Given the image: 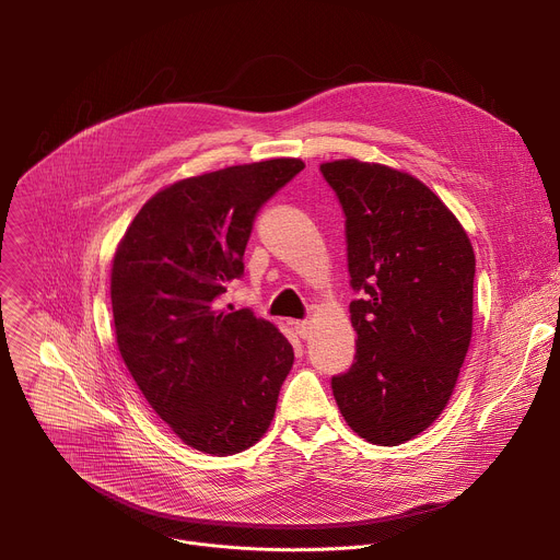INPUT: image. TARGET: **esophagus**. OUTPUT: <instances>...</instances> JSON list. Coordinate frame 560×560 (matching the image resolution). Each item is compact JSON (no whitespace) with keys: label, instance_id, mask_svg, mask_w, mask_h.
Returning a JSON list of instances; mask_svg holds the SVG:
<instances>
[{"label":"esophagus","instance_id":"esophagus-1","mask_svg":"<svg viewBox=\"0 0 560 560\" xmlns=\"http://www.w3.org/2000/svg\"><path fill=\"white\" fill-rule=\"evenodd\" d=\"M292 326H294V330H296V335H299L301 339H307V337H310V332H312L310 322H305V318H303V322H294Z\"/></svg>","mask_w":560,"mask_h":560}]
</instances>
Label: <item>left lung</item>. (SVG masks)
<instances>
[{"mask_svg":"<svg viewBox=\"0 0 560 560\" xmlns=\"http://www.w3.org/2000/svg\"><path fill=\"white\" fill-rule=\"evenodd\" d=\"M346 214L357 354L332 376L348 425L376 445L430 428L447 406L471 339L474 250L419 179L357 159L322 164Z\"/></svg>","mask_w":560,"mask_h":560,"instance_id":"left-lung-1","label":"left lung"}]
</instances>
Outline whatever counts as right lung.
<instances>
[{
	"label": "right lung",
	"mask_w": 560,
	"mask_h": 560,
	"mask_svg": "<svg viewBox=\"0 0 560 560\" xmlns=\"http://www.w3.org/2000/svg\"><path fill=\"white\" fill-rule=\"evenodd\" d=\"M268 159L156 192L113 259L117 346L145 401L190 447L225 456L257 443L292 368L288 339L250 307L221 310L244 277L264 203L303 171Z\"/></svg>",
	"instance_id": "1"
}]
</instances>
